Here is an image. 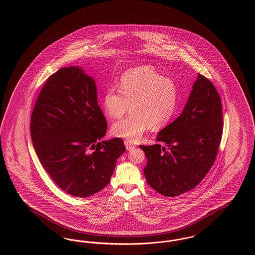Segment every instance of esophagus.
<instances>
[{
    "instance_id": "esophagus-1",
    "label": "esophagus",
    "mask_w": 255,
    "mask_h": 255,
    "mask_svg": "<svg viewBox=\"0 0 255 255\" xmlns=\"http://www.w3.org/2000/svg\"><path fill=\"white\" fill-rule=\"evenodd\" d=\"M124 143H125V146H126L127 150H132V149H133V148L135 147V144H133V141L130 140V139H125Z\"/></svg>"
}]
</instances>
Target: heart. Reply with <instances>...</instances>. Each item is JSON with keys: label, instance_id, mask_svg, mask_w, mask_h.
<instances>
[{"label": "heart", "instance_id": "1", "mask_svg": "<svg viewBox=\"0 0 255 255\" xmlns=\"http://www.w3.org/2000/svg\"><path fill=\"white\" fill-rule=\"evenodd\" d=\"M179 102L177 83L143 66L129 70L120 79L119 90L110 87L102 98L105 114L113 120H120L131 106L132 114L114 124V134L137 140L148 128L157 131L166 126L175 115Z\"/></svg>", "mask_w": 255, "mask_h": 255}]
</instances>
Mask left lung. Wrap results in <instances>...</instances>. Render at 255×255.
Instances as JSON below:
<instances>
[{"mask_svg":"<svg viewBox=\"0 0 255 255\" xmlns=\"http://www.w3.org/2000/svg\"><path fill=\"white\" fill-rule=\"evenodd\" d=\"M223 134L222 103L216 89L199 73L181 116L144 151L146 182L159 194L174 197L193 189L212 167Z\"/></svg>","mask_w":255,"mask_h":255,"instance_id":"8db88e82","label":"left lung"}]
</instances>
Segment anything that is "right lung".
<instances>
[{"label": "right lung", "mask_w": 255, "mask_h": 255, "mask_svg": "<svg viewBox=\"0 0 255 255\" xmlns=\"http://www.w3.org/2000/svg\"><path fill=\"white\" fill-rule=\"evenodd\" d=\"M95 80L80 68H62L43 86L31 114L32 143L43 167L62 190L88 197L111 180L126 150L121 137L100 141L107 121Z\"/></svg>", "instance_id": "right-lung-1"}]
</instances>
